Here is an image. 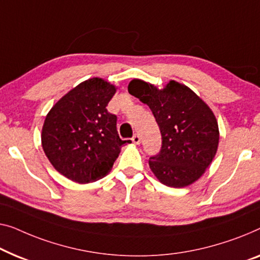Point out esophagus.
Segmentation results:
<instances>
[{
    "label": "esophagus",
    "mask_w": 260,
    "mask_h": 260,
    "mask_svg": "<svg viewBox=\"0 0 260 260\" xmlns=\"http://www.w3.org/2000/svg\"><path fill=\"white\" fill-rule=\"evenodd\" d=\"M133 143H134V144H136V145H138L139 143H141V136H139L138 134L134 135V137H133Z\"/></svg>",
    "instance_id": "1"
}]
</instances>
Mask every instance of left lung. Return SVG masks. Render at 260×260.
<instances>
[{"instance_id":"obj_1","label":"left lung","mask_w":260,"mask_h":260,"mask_svg":"<svg viewBox=\"0 0 260 260\" xmlns=\"http://www.w3.org/2000/svg\"><path fill=\"white\" fill-rule=\"evenodd\" d=\"M127 91L148 105L159 126L160 152L149 159L156 178L176 189L201 178L219 144L218 122L209 105L189 86L174 80L157 88L134 78Z\"/></svg>"}]
</instances>
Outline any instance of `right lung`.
Listing matches in <instances>:
<instances>
[{
	"instance_id": "1",
	"label": "right lung",
	"mask_w": 260,
	"mask_h": 260,
	"mask_svg": "<svg viewBox=\"0 0 260 260\" xmlns=\"http://www.w3.org/2000/svg\"><path fill=\"white\" fill-rule=\"evenodd\" d=\"M118 86L92 77L68 91L48 112L42 126L43 151L59 174L78 184L96 182L111 171L123 144L117 117L107 105Z\"/></svg>"
}]
</instances>
